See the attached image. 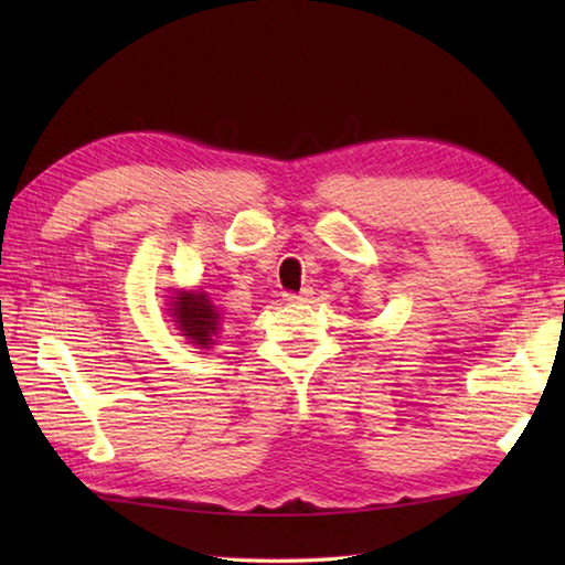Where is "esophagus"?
I'll return each mask as SVG.
<instances>
[{
  "label": "esophagus",
  "instance_id": "esophagus-1",
  "mask_svg": "<svg viewBox=\"0 0 565 565\" xmlns=\"http://www.w3.org/2000/svg\"><path fill=\"white\" fill-rule=\"evenodd\" d=\"M310 296H313V289H301V291H286L284 294V301H289V303H306V301H310Z\"/></svg>",
  "mask_w": 565,
  "mask_h": 565
}]
</instances>
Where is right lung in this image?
I'll list each match as a JSON object with an SVG mask.
<instances>
[{
  "mask_svg": "<svg viewBox=\"0 0 565 565\" xmlns=\"http://www.w3.org/2000/svg\"><path fill=\"white\" fill-rule=\"evenodd\" d=\"M172 318L184 332V338L199 347L213 344V334H218L221 316L209 301L206 294H179L172 296Z\"/></svg>",
  "mask_w": 565,
  "mask_h": 565,
  "instance_id": "obj_1",
  "label": "right lung"
}]
</instances>
